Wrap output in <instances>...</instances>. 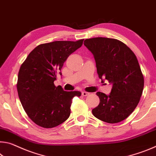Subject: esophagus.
<instances>
[{"mask_svg": "<svg viewBox=\"0 0 156 156\" xmlns=\"http://www.w3.org/2000/svg\"><path fill=\"white\" fill-rule=\"evenodd\" d=\"M82 95H83V96H87L90 95V93L87 92V91H83V92H82Z\"/></svg>", "mask_w": 156, "mask_h": 156, "instance_id": "34e87169", "label": "esophagus"}]
</instances>
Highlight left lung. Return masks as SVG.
Returning a JSON list of instances; mask_svg holds the SVG:
<instances>
[{
    "label": "left lung",
    "mask_w": 156,
    "mask_h": 156,
    "mask_svg": "<svg viewBox=\"0 0 156 156\" xmlns=\"http://www.w3.org/2000/svg\"><path fill=\"white\" fill-rule=\"evenodd\" d=\"M84 45L94 57L98 77L112 85L110 95L96 93L100 103L92 114L103 122H121L137 107L144 89V76L137 59L130 48L115 39H87Z\"/></svg>",
    "instance_id": "left-lung-1"
}]
</instances>
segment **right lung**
Wrapping results in <instances>:
<instances>
[{"label":"right lung","mask_w":156,"mask_h":156,"mask_svg":"<svg viewBox=\"0 0 156 156\" xmlns=\"http://www.w3.org/2000/svg\"><path fill=\"white\" fill-rule=\"evenodd\" d=\"M76 41H55L34 48L22 64L16 87L19 99L29 118L39 126L51 128L65 122L71 114L78 91H66L54 85L68 57L83 45Z\"/></svg>","instance_id":"1"}]
</instances>
